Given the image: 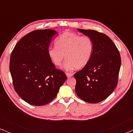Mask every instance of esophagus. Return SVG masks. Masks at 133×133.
Instances as JSON below:
<instances>
[{"label":"esophagus","mask_w":133,"mask_h":133,"mask_svg":"<svg viewBox=\"0 0 133 133\" xmlns=\"http://www.w3.org/2000/svg\"><path fill=\"white\" fill-rule=\"evenodd\" d=\"M66 75L67 76V77L69 78V77H71L72 76V74H71V73H69V72H66Z\"/></svg>","instance_id":"34e87169"}]
</instances>
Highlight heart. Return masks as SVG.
Returning a JSON list of instances; mask_svg holds the SVG:
<instances>
[{
    "label": "heart",
    "instance_id": "1",
    "mask_svg": "<svg viewBox=\"0 0 133 133\" xmlns=\"http://www.w3.org/2000/svg\"><path fill=\"white\" fill-rule=\"evenodd\" d=\"M55 44L48 48L49 57L57 66L66 59L63 67L68 71L83 68L90 61L93 51L90 37L72 32H63L56 39Z\"/></svg>",
    "mask_w": 133,
    "mask_h": 133
}]
</instances>
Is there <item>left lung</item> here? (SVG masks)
Listing matches in <instances>:
<instances>
[{"label":"left lung","mask_w":133,"mask_h":133,"mask_svg":"<svg viewBox=\"0 0 133 133\" xmlns=\"http://www.w3.org/2000/svg\"><path fill=\"white\" fill-rule=\"evenodd\" d=\"M77 30L91 38L93 51L87 65L74 74L76 92L87 102H101L117 86L121 55L116 45L106 34L92 30Z\"/></svg>","instance_id":"left-lung-1"}]
</instances>
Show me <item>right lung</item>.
I'll return each instance as SVG.
<instances>
[{"mask_svg":"<svg viewBox=\"0 0 133 133\" xmlns=\"http://www.w3.org/2000/svg\"><path fill=\"white\" fill-rule=\"evenodd\" d=\"M56 33L50 29L31 32L18 42L11 54L14 88L30 105L50 103L67 79L64 72L56 68L48 54L51 38Z\"/></svg>","mask_w":133,"mask_h":133,"instance_id":"right-lung-1","label":"right lung"}]
</instances>
